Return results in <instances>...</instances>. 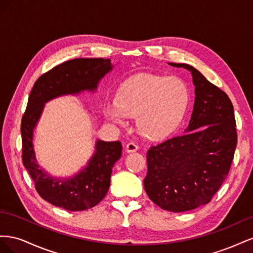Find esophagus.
Segmentation results:
<instances>
[{
  "label": "esophagus",
  "mask_w": 253,
  "mask_h": 253,
  "mask_svg": "<svg viewBox=\"0 0 253 253\" xmlns=\"http://www.w3.org/2000/svg\"><path fill=\"white\" fill-rule=\"evenodd\" d=\"M126 152H128V153L135 152V151L138 150V145H137V144L134 143V142H128V143L126 144Z\"/></svg>",
  "instance_id": "1"
}]
</instances>
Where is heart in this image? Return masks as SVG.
I'll use <instances>...</instances> for the list:
<instances>
[{
    "instance_id": "heart-1",
    "label": "heart",
    "mask_w": 253,
    "mask_h": 253,
    "mask_svg": "<svg viewBox=\"0 0 253 253\" xmlns=\"http://www.w3.org/2000/svg\"><path fill=\"white\" fill-rule=\"evenodd\" d=\"M189 98V88L181 79L142 74L125 82L117 99L106 101L103 110L106 118L118 125H126L127 117H136L138 132L158 140L178 126Z\"/></svg>"
}]
</instances>
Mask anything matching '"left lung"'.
<instances>
[{"label": "left lung", "instance_id": "obj_1", "mask_svg": "<svg viewBox=\"0 0 253 253\" xmlns=\"http://www.w3.org/2000/svg\"><path fill=\"white\" fill-rule=\"evenodd\" d=\"M195 101L186 133L153 145L147 153L144 190L168 211L185 212L211 202L229 174L237 142L233 105L228 95L193 66Z\"/></svg>", "mask_w": 253, "mask_h": 253}]
</instances>
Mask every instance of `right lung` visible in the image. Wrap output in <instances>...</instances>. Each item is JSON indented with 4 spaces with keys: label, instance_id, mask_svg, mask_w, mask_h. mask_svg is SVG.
<instances>
[{
    "label": "right lung",
    "instance_id": "add662e5",
    "mask_svg": "<svg viewBox=\"0 0 253 253\" xmlns=\"http://www.w3.org/2000/svg\"><path fill=\"white\" fill-rule=\"evenodd\" d=\"M110 59L78 58L65 61L40 76L30 91L21 121L22 162L39 195L51 205L68 211H82L100 203L110 188L112 169L122 153L120 141L96 143V153L87 167L73 178H52L37 164L33 135L44 103L52 98L81 90H94L112 70Z\"/></svg>",
    "mask_w": 253,
    "mask_h": 253
}]
</instances>
